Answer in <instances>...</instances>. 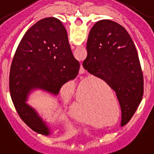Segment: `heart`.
Here are the masks:
<instances>
[{
	"label": "heart",
	"instance_id": "heart-1",
	"mask_svg": "<svg viewBox=\"0 0 154 154\" xmlns=\"http://www.w3.org/2000/svg\"><path fill=\"white\" fill-rule=\"evenodd\" d=\"M89 83H93L94 86L98 89H100V91H102V92L106 91V87L103 83L95 82V81L94 82L92 80H89ZM85 93V87L81 85L79 86V88L77 89V93H76V100L72 107V112L79 120L85 122V123H88L89 121V109L88 107V103H86L85 99L84 98ZM100 104H102L103 107H100L99 109H97L95 110V113H97V114H100V115L103 116L106 112V108L104 106V100L102 99Z\"/></svg>",
	"mask_w": 154,
	"mask_h": 154
}]
</instances>
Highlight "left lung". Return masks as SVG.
Here are the masks:
<instances>
[{"instance_id":"8db88e82","label":"left lung","mask_w":154,"mask_h":154,"mask_svg":"<svg viewBox=\"0 0 154 154\" xmlns=\"http://www.w3.org/2000/svg\"><path fill=\"white\" fill-rule=\"evenodd\" d=\"M83 66L114 89L127 124L141 102L143 76L138 52L127 30L110 20H101L90 30Z\"/></svg>"}]
</instances>
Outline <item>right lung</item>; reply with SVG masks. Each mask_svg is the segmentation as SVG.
I'll return each instance as SVG.
<instances>
[{"label":"right lung","instance_id":"right-lung-1","mask_svg":"<svg viewBox=\"0 0 154 154\" xmlns=\"http://www.w3.org/2000/svg\"><path fill=\"white\" fill-rule=\"evenodd\" d=\"M79 61L69 47L65 26L57 18L39 20L20 42L10 71V92L17 113L38 134H51L47 123L26 103L34 90L58 95L63 85L77 76Z\"/></svg>","mask_w":154,"mask_h":154}]
</instances>
